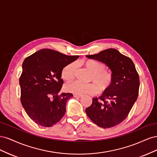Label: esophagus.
Listing matches in <instances>:
<instances>
[{"instance_id": "obj_1", "label": "esophagus", "mask_w": 157, "mask_h": 157, "mask_svg": "<svg viewBox=\"0 0 157 157\" xmlns=\"http://www.w3.org/2000/svg\"><path fill=\"white\" fill-rule=\"evenodd\" d=\"M73 96L75 97V98H81L82 96V95H79V94H73Z\"/></svg>"}]
</instances>
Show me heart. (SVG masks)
I'll return each mask as SVG.
<instances>
[{
    "label": "heart",
    "instance_id": "b5f03b06",
    "mask_svg": "<svg viewBox=\"0 0 157 157\" xmlns=\"http://www.w3.org/2000/svg\"><path fill=\"white\" fill-rule=\"evenodd\" d=\"M84 67L91 72L88 80L93 83L82 84L78 82H72L65 85V90L67 92L76 94H93L98 91L102 94L107 92L111 88L113 82V75L105 68V66L101 61L93 59H86L82 61ZM77 71V65L71 62L65 65L61 70V76L65 81H70L75 77Z\"/></svg>",
    "mask_w": 157,
    "mask_h": 157
}]
</instances>
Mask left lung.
Here are the masks:
<instances>
[{"label":"left lung","mask_w":157,"mask_h":157,"mask_svg":"<svg viewBox=\"0 0 157 157\" xmlns=\"http://www.w3.org/2000/svg\"><path fill=\"white\" fill-rule=\"evenodd\" d=\"M86 56L105 63L113 75L111 88L101 96L93 98L92 105L86 109V115L101 128L119 124L126 119L138 96L140 78L134 63L114 48Z\"/></svg>","instance_id":"1"}]
</instances>
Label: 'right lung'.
I'll return each mask as SVG.
<instances>
[{
	"instance_id": "add662e5",
	"label": "right lung",
	"mask_w": 157,
	"mask_h": 157,
	"mask_svg": "<svg viewBox=\"0 0 157 157\" xmlns=\"http://www.w3.org/2000/svg\"><path fill=\"white\" fill-rule=\"evenodd\" d=\"M78 57L45 48L23 61L20 78L21 103L36 124L50 127L64 116L66 103L73 94L59 93L63 84L61 70Z\"/></svg>"
}]
</instances>
